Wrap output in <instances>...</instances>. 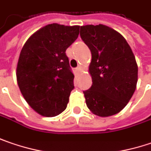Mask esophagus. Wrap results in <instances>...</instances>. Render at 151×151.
Returning a JSON list of instances; mask_svg holds the SVG:
<instances>
[{
    "instance_id": "34e87169",
    "label": "esophagus",
    "mask_w": 151,
    "mask_h": 151,
    "mask_svg": "<svg viewBox=\"0 0 151 151\" xmlns=\"http://www.w3.org/2000/svg\"><path fill=\"white\" fill-rule=\"evenodd\" d=\"M77 71L78 72V73H80V72H82V70H83V68H82V66H78V68H77Z\"/></svg>"
}]
</instances>
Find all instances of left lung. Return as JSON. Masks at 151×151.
<instances>
[{"instance_id":"obj_1","label":"left lung","mask_w":151,"mask_h":151,"mask_svg":"<svg viewBox=\"0 0 151 151\" xmlns=\"http://www.w3.org/2000/svg\"><path fill=\"white\" fill-rule=\"evenodd\" d=\"M80 36L91 52V88L83 91L93 114L106 117L120 112L134 95L138 65L125 38L106 25H85Z\"/></svg>"}]
</instances>
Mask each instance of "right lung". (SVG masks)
Segmentation results:
<instances>
[{
	"label": "right lung",
	"instance_id": "obj_1",
	"mask_svg": "<svg viewBox=\"0 0 151 151\" xmlns=\"http://www.w3.org/2000/svg\"><path fill=\"white\" fill-rule=\"evenodd\" d=\"M80 26L51 23L25 42L17 65V81L27 103L44 116L61 114L74 88L66 50L74 42Z\"/></svg>",
	"mask_w": 151,
	"mask_h": 151
}]
</instances>
